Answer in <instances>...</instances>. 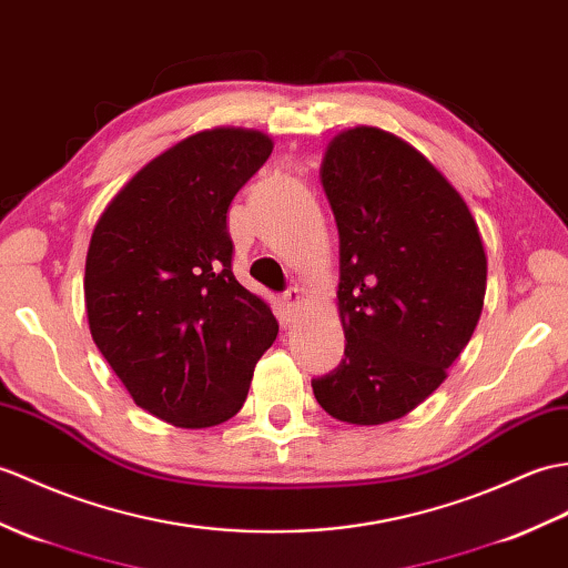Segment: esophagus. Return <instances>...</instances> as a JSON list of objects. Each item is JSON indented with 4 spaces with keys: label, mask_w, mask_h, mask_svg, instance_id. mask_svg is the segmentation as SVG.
I'll return each instance as SVG.
<instances>
[{
    "label": "esophagus",
    "mask_w": 568,
    "mask_h": 568,
    "mask_svg": "<svg viewBox=\"0 0 568 568\" xmlns=\"http://www.w3.org/2000/svg\"><path fill=\"white\" fill-rule=\"evenodd\" d=\"M283 307L287 312H300L302 310V302H305V293H302L300 287H290L287 293H283Z\"/></svg>",
    "instance_id": "34e87169"
}]
</instances>
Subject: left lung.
I'll return each instance as SVG.
<instances>
[{
    "mask_svg": "<svg viewBox=\"0 0 568 568\" xmlns=\"http://www.w3.org/2000/svg\"><path fill=\"white\" fill-rule=\"evenodd\" d=\"M320 181L338 227L346 358L312 379L314 397L344 424H389L443 385L477 328L481 234L453 183L387 130L338 133Z\"/></svg>",
    "mask_w": 568,
    "mask_h": 568,
    "instance_id": "1",
    "label": "left lung"
}]
</instances>
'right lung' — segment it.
Here are the masks:
<instances>
[{
  "label": "right lung",
  "mask_w": 568,
  "mask_h": 568,
  "mask_svg": "<svg viewBox=\"0 0 568 568\" xmlns=\"http://www.w3.org/2000/svg\"><path fill=\"white\" fill-rule=\"evenodd\" d=\"M273 152L213 128L144 164L105 205L84 268L89 332L133 402L179 428L240 412L278 322L234 278L227 210Z\"/></svg>",
  "instance_id": "obj_1"
}]
</instances>
